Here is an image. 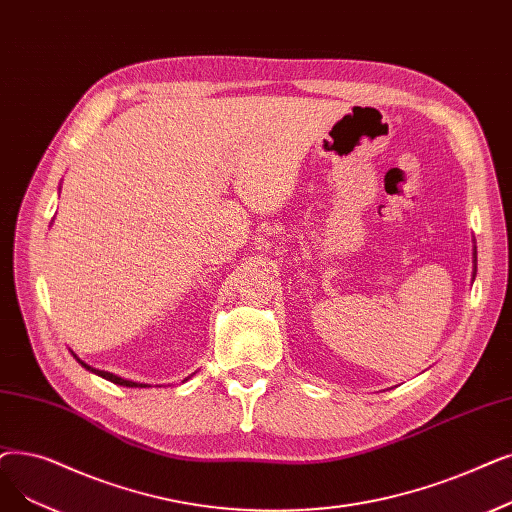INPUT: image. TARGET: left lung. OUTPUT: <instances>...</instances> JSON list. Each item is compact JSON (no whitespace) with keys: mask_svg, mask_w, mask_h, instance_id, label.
<instances>
[{"mask_svg":"<svg viewBox=\"0 0 512 512\" xmlns=\"http://www.w3.org/2000/svg\"><path fill=\"white\" fill-rule=\"evenodd\" d=\"M477 276V247H473V280Z\"/></svg>","mask_w":512,"mask_h":512,"instance_id":"left-lung-1","label":"left lung"}]
</instances>
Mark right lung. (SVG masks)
<instances>
[{"label":"right lung","mask_w":512,"mask_h":512,"mask_svg":"<svg viewBox=\"0 0 512 512\" xmlns=\"http://www.w3.org/2000/svg\"><path fill=\"white\" fill-rule=\"evenodd\" d=\"M73 353V358L85 368V370H90V372H94V374H98V376H102V379H106V381H110V383H115V385H123V387H150V385H146V383H133V381H127V379H121V376H117V374H113V372H106V370H98V368H92L90 364H85L83 360H79L77 358V353L75 351H71ZM190 379V376H188ZM186 379V381H188Z\"/></svg>","instance_id":"add662e5"}]
</instances>
